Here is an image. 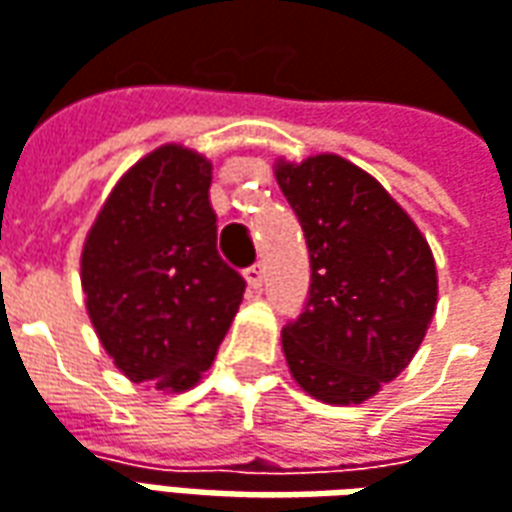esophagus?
Returning <instances> with one entry per match:
<instances>
[{"instance_id": "esophagus-1", "label": "esophagus", "mask_w": 512, "mask_h": 512, "mask_svg": "<svg viewBox=\"0 0 512 512\" xmlns=\"http://www.w3.org/2000/svg\"><path fill=\"white\" fill-rule=\"evenodd\" d=\"M244 274H246V282H249L252 288H260V285H263V280H266V268H263V263H255V266H249Z\"/></svg>"}]
</instances>
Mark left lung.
I'll return each mask as SVG.
<instances>
[{"instance_id":"8db88e82","label":"left lung","mask_w":512,"mask_h":512,"mask_svg":"<svg viewBox=\"0 0 512 512\" xmlns=\"http://www.w3.org/2000/svg\"><path fill=\"white\" fill-rule=\"evenodd\" d=\"M310 252V296L282 330L291 377L327 405H360L418 352L438 305L435 257L416 221L341 155L277 160Z\"/></svg>"}]
</instances>
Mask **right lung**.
I'll use <instances>...</instances> for the list:
<instances>
[{
  "instance_id": "1",
  "label": "right lung",
  "mask_w": 512,
  "mask_h": 512,
  "mask_svg": "<svg viewBox=\"0 0 512 512\" xmlns=\"http://www.w3.org/2000/svg\"><path fill=\"white\" fill-rule=\"evenodd\" d=\"M213 163L157 146L121 177L85 235L80 280L96 338L132 382L182 393L202 380L244 299L219 257Z\"/></svg>"
}]
</instances>
